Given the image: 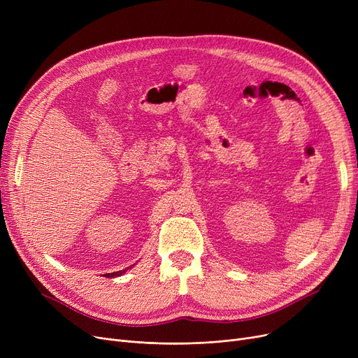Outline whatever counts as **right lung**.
<instances>
[{
  "label": "right lung",
  "mask_w": 358,
  "mask_h": 358,
  "mask_svg": "<svg viewBox=\"0 0 358 358\" xmlns=\"http://www.w3.org/2000/svg\"><path fill=\"white\" fill-rule=\"evenodd\" d=\"M136 266V262L135 264H131V266H129V267H126V268H123V270H117V271H110V273H104V274H101V275H104V277H108V278H115V277H120V275H123L124 273H127L130 268H134Z\"/></svg>",
  "instance_id": "obj_1"
}]
</instances>
